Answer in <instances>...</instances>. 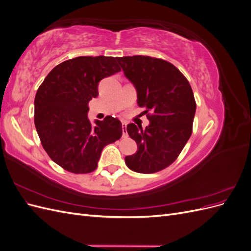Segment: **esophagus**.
I'll use <instances>...</instances> for the list:
<instances>
[{"mask_svg":"<svg viewBox=\"0 0 251 251\" xmlns=\"http://www.w3.org/2000/svg\"><path fill=\"white\" fill-rule=\"evenodd\" d=\"M123 137H127V133H126V123H123Z\"/></svg>","mask_w":251,"mask_h":251,"instance_id":"esophagus-1","label":"esophagus"}]
</instances>
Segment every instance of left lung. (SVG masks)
<instances>
[{
  "label": "left lung",
  "mask_w": 251,
  "mask_h": 251,
  "mask_svg": "<svg viewBox=\"0 0 251 251\" xmlns=\"http://www.w3.org/2000/svg\"><path fill=\"white\" fill-rule=\"evenodd\" d=\"M125 76L137 91L139 107H147L150 125L130 124L126 131L137 143V151L126 156L130 170L151 174L176 160L192 135L196 101L188 80L166 60L135 55L117 57Z\"/></svg>",
  "instance_id": "left-lung-1"
}]
</instances>
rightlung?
<instances>
[{
  "label": "right lung",
  "instance_id": "1",
  "mask_svg": "<svg viewBox=\"0 0 251 251\" xmlns=\"http://www.w3.org/2000/svg\"><path fill=\"white\" fill-rule=\"evenodd\" d=\"M117 57L78 56L57 65L44 79L34 100V124L42 146L56 164L74 174L96 170L101 151L123 135V126L107 116L88 118L98 83L120 71Z\"/></svg>",
  "mask_w": 251,
  "mask_h": 251
}]
</instances>
